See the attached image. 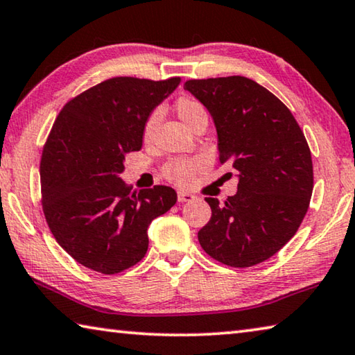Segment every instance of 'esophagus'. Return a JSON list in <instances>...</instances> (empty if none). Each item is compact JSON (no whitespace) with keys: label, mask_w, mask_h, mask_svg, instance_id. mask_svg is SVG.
Listing matches in <instances>:
<instances>
[{"label":"esophagus","mask_w":355,"mask_h":355,"mask_svg":"<svg viewBox=\"0 0 355 355\" xmlns=\"http://www.w3.org/2000/svg\"><path fill=\"white\" fill-rule=\"evenodd\" d=\"M177 197H178V202H191V200L196 199V197L192 196L191 192H186V191H178Z\"/></svg>","instance_id":"1"}]
</instances>
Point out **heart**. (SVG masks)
Here are the masks:
<instances>
[{
  "label": "heart",
  "mask_w": 355,
  "mask_h": 355,
  "mask_svg": "<svg viewBox=\"0 0 355 355\" xmlns=\"http://www.w3.org/2000/svg\"><path fill=\"white\" fill-rule=\"evenodd\" d=\"M173 107H175L177 116L182 119V122L191 130L197 123L208 122V111L205 105L200 100L191 97V95H182V97H178ZM158 119L159 111H152L146 119V122H144L142 137L146 141L152 137L156 123H158ZM202 167L203 161L200 158H175L167 161L163 166V173L167 180H171L173 183L188 184L192 182V178L196 177V173Z\"/></svg>",
  "instance_id": "1"
}]
</instances>
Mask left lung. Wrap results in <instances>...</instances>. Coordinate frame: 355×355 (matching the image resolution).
<instances>
[{
  "label": "left lung",
  "instance_id": "obj_1",
  "mask_svg": "<svg viewBox=\"0 0 355 355\" xmlns=\"http://www.w3.org/2000/svg\"><path fill=\"white\" fill-rule=\"evenodd\" d=\"M218 130L219 163L238 172V192L207 197L211 219L199 230L207 254L232 268H250L296 235L313 191V163L291 111L245 76L188 80ZM232 175V172H228Z\"/></svg>",
  "mask_w": 355,
  "mask_h": 355
}]
</instances>
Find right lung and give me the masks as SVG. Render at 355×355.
I'll return each instance as SVG.
<instances>
[{
	"label": "right lung",
	"mask_w": 355,
	"mask_h": 355,
	"mask_svg": "<svg viewBox=\"0 0 355 355\" xmlns=\"http://www.w3.org/2000/svg\"><path fill=\"white\" fill-rule=\"evenodd\" d=\"M180 84L116 76L71 98L40 159L42 209L59 245L83 266L117 274L147 254V228L175 205L169 186L131 191L119 173L142 147L148 114Z\"/></svg>",
	"instance_id": "obj_1"
}]
</instances>
